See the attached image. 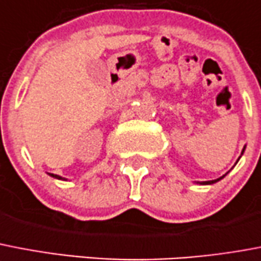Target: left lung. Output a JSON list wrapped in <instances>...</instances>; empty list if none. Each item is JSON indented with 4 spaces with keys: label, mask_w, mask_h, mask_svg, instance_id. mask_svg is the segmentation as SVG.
I'll use <instances>...</instances> for the list:
<instances>
[{
    "label": "left lung",
    "mask_w": 261,
    "mask_h": 261,
    "mask_svg": "<svg viewBox=\"0 0 261 261\" xmlns=\"http://www.w3.org/2000/svg\"><path fill=\"white\" fill-rule=\"evenodd\" d=\"M244 149H245V148H244ZM244 149H243V152H244ZM225 176V175H224ZM224 176H221V178H218V179H214V180H207V182H202L201 185H213V183H216V182H218V180H221V179L224 178Z\"/></svg>",
    "instance_id": "obj_1"
}]
</instances>
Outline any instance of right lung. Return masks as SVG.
Listing matches in <instances>:
<instances>
[{
    "label": "right lung",
    "mask_w": 261,
    "mask_h": 261,
    "mask_svg": "<svg viewBox=\"0 0 261 261\" xmlns=\"http://www.w3.org/2000/svg\"><path fill=\"white\" fill-rule=\"evenodd\" d=\"M49 175H51L52 178H56V179H63V178H62V176H59V175H55V174H49ZM63 180H64V179H63Z\"/></svg>",
    "instance_id": "obj_1"
}]
</instances>
